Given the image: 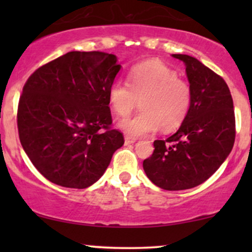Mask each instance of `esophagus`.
<instances>
[{
    "label": "esophagus",
    "instance_id": "1",
    "mask_svg": "<svg viewBox=\"0 0 252 252\" xmlns=\"http://www.w3.org/2000/svg\"><path fill=\"white\" fill-rule=\"evenodd\" d=\"M135 142H136V138L134 137H130V136H126V137H124V143L126 144H131Z\"/></svg>",
    "mask_w": 252,
    "mask_h": 252
}]
</instances>
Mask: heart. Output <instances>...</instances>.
Returning <instances> with one entry per match:
<instances>
[{
	"mask_svg": "<svg viewBox=\"0 0 252 252\" xmlns=\"http://www.w3.org/2000/svg\"><path fill=\"white\" fill-rule=\"evenodd\" d=\"M110 108L118 117H128L140 100L141 111L120 122L126 135L140 137L158 128L170 131L181 126L192 108L193 92L187 80L160 62L131 67L126 83L116 79L108 89Z\"/></svg>",
	"mask_w": 252,
	"mask_h": 252,
	"instance_id": "obj_1",
	"label": "heart"
}]
</instances>
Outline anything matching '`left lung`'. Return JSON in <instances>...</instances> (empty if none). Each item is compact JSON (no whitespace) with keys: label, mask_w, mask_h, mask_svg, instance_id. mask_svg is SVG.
Wrapping results in <instances>:
<instances>
[{"label":"left lung","mask_w":252,"mask_h":252,"mask_svg":"<svg viewBox=\"0 0 252 252\" xmlns=\"http://www.w3.org/2000/svg\"><path fill=\"white\" fill-rule=\"evenodd\" d=\"M173 57L186 63L192 108L174 135L154 141L143 169L160 189L181 190L202 184L221 166L235 143L236 118L230 89L219 74L193 57Z\"/></svg>","instance_id":"left-lung-1"}]
</instances>
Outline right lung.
Segmentation results:
<instances>
[{"instance_id": "1", "label": "right lung", "mask_w": 252, "mask_h": 252, "mask_svg": "<svg viewBox=\"0 0 252 252\" xmlns=\"http://www.w3.org/2000/svg\"><path fill=\"white\" fill-rule=\"evenodd\" d=\"M114 54L68 52L40 66L17 106L20 142L32 163L53 184L86 189L124 144L112 129L108 89L120 71Z\"/></svg>"}]
</instances>
